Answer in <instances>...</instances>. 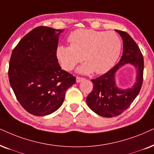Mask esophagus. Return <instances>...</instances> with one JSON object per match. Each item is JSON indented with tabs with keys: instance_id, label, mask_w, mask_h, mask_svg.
<instances>
[{
	"instance_id": "34e87169",
	"label": "esophagus",
	"mask_w": 154,
	"mask_h": 154,
	"mask_svg": "<svg viewBox=\"0 0 154 154\" xmlns=\"http://www.w3.org/2000/svg\"><path fill=\"white\" fill-rule=\"evenodd\" d=\"M84 79L83 78H81V77H76V82L77 83H80V82H81L82 81H83Z\"/></svg>"
}]
</instances>
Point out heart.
<instances>
[{"label":"heart","instance_id":"b5f03b06","mask_svg":"<svg viewBox=\"0 0 154 154\" xmlns=\"http://www.w3.org/2000/svg\"><path fill=\"white\" fill-rule=\"evenodd\" d=\"M68 40L71 45H58L56 55L66 71H71L84 59L86 62L77 69L82 74L106 73L121 52L120 38L114 32L79 29L70 34Z\"/></svg>","mask_w":154,"mask_h":154}]
</instances>
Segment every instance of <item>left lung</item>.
Wrapping results in <instances>:
<instances>
[{
	"mask_svg": "<svg viewBox=\"0 0 154 154\" xmlns=\"http://www.w3.org/2000/svg\"><path fill=\"white\" fill-rule=\"evenodd\" d=\"M123 41L122 56L119 63L106 73L95 79L93 91L88 95V106L100 116L112 117L119 115L133 103L140 91L143 81V58L140 49L128 33L115 30ZM126 64L133 65L136 69L135 83L128 89L117 86L116 73Z\"/></svg>",
	"mask_w": 154,
	"mask_h": 154,
	"instance_id": "left-lung-1",
	"label": "left lung"
}]
</instances>
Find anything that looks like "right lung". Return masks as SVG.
<instances>
[{"instance_id":"right-lung-1","label":"right lung","mask_w":154,"mask_h":154,"mask_svg":"<svg viewBox=\"0 0 154 154\" xmlns=\"http://www.w3.org/2000/svg\"><path fill=\"white\" fill-rule=\"evenodd\" d=\"M64 29L39 26L22 38L12 52L8 77L17 100L26 111L46 116L57 111L75 78L61 70L56 55Z\"/></svg>"}]
</instances>
